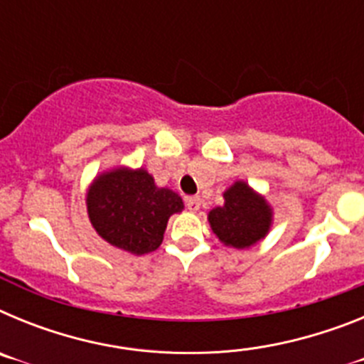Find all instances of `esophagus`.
<instances>
[{
    "label": "esophagus",
    "mask_w": 364,
    "mask_h": 364,
    "mask_svg": "<svg viewBox=\"0 0 364 364\" xmlns=\"http://www.w3.org/2000/svg\"><path fill=\"white\" fill-rule=\"evenodd\" d=\"M186 205H188L189 211H198L202 205V198L200 197H188L186 198Z\"/></svg>",
    "instance_id": "obj_1"
}]
</instances>
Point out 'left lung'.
I'll return each mask as SVG.
<instances>
[{"mask_svg":"<svg viewBox=\"0 0 364 364\" xmlns=\"http://www.w3.org/2000/svg\"><path fill=\"white\" fill-rule=\"evenodd\" d=\"M208 220L224 246L244 250L268 235L273 211L262 195L237 180L224 191V204L213 208Z\"/></svg>","mask_w":364,"mask_h":364,"instance_id":"left-lung-1","label":"left lung"}]
</instances>
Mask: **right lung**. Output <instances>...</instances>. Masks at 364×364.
I'll return each instance as SVG.
<instances>
[{"mask_svg":"<svg viewBox=\"0 0 364 364\" xmlns=\"http://www.w3.org/2000/svg\"><path fill=\"white\" fill-rule=\"evenodd\" d=\"M182 210V198L159 188L142 167L100 173L87 191V213L96 233L133 255L154 252L162 244L169 217Z\"/></svg>","mask_w":364,"mask_h":364,"instance_id":"obj_1","label":"right lung"}]
</instances>
